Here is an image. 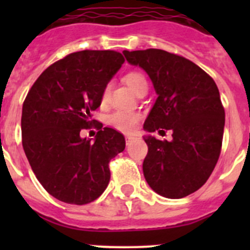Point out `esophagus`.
Masks as SVG:
<instances>
[{
  "label": "esophagus",
  "mask_w": 250,
  "mask_h": 250,
  "mask_svg": "<svg viewBox=\"0 0 250 250\" xmlns=\"http://www.w3.org/2000/svg\"><path fill=\"white\" fill-rule=\"evenodd\" d=\"M132 140H135V138H134V136H126V144L127 145H129Z\"/></svg>",
  "instance_id": "obj_1"
}]
</instances>
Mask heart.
Instances as JSON below:
<instances>
[{"label": "heart", "mask_w": 250, "mask_h": 250, "mask_svg": "<svg viewBox=\"0 0 250 250\" xmlns=\"http://www.w3.org/2000/svg\"><path fill=\"white\" fill-rule=\"evenodd\" d=\"M124 81L126 83V85L129 86L132 91H138L140 87L143 86H147L146 79L144 77V75L140 74V72L131 71L127 72L125 76H124ZM110 98V86L106 85L104 87L103 92H101V103L106 104L109 101ZM141 120V115L136 111H124V110H119V111H115L114 114L110 115L109 123L114 129L119 130L121 132H132L135 130V127L138 126V124Z\"/></svg>", "instance_id": "1"}]
</instances>
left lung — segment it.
<instances>
[{
    "label": "left lung",
    "instance_id": "left-lung-1",
    "mask_svg": "<svg viewBox=\"0 0 250 250\" xmlns=\"http://www.w3.org/2000/svg\"><path fill=\"white\" fill-rule=\"evenodd\" d=\"M124 55L130 63L144 68L158 94L144 129L173 131L171 141L144 138L145 179L165 198L188 196L207 183L222 151L225 112L218 86L203 68L180 55L159 48L125 50Z\"/></svg>",
    "mask_w": 250,
    "mask_h": 250
}]
</instances>
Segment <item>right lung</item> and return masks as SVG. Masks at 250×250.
<instances>
[{"label": "right lung", "mask_w": 250, "mask_h": 250, "mask_svg": "<svg viewBox=\"0 0 250 250\" xmlns=\"http://www.w3.org/2000/svg\"><path fill=\"white\" fill-rule=\"evenodd\" d=\"M124 62L118 51L72 52L48 66L23 101L22 146L37 180L60 202L89 204L109 184V163L125 139L91 118ZM92 126L99 130L95 141L81 139V130Z\"/></svg>", "instance_id": "add662e5"}]
</instances>
